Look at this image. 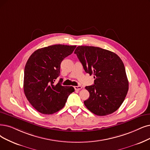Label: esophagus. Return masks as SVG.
Returning a JSON list of instances; mask_svg holds the SVG:
<instances>
[{"mask_svg":"<svg viewBox=\"0 0 150 150\" xmlns=\"http://www.w3.org/2000/svg\"><path fill=\"white\" fill-rule=\"evenodd\" d=\"M82 87L81 86H74V89L76 91H79Z\"/></svg>","mask_w":150,"mask_h":150,"instance_id":"1","label":"esophagus"}]
</instances>
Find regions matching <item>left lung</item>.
Listing matches in <instances>:
<instances>
[{"label":"left lung","mask_w":150,"mask_h":150,"mask_svg":"<svg viewBox=\"0 0 150 150\" xmlns=\"http://www.w3.org/2000/svg\"><path fill=\"white\" fill-rule=\"evenodd\" d=\"M74 53L86 73L94 76V84L86 87L90 93L89 98L84 101L87 108L98 116L116 111L129 89L121 59L114 52L92 46H78Z\"/></svg>","instance_id":"obj_1"}]
</instances>
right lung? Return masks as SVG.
I'll return each mask as SVG.
<instances>
[{
	"mask_svg": "<svg viewBox=\"0 0 150 150\" xmlns=\"http://www.w3.org/2000/svg\"><path fill=\"white\" fill-rule=\"evenodd\" d=\"M76 45H53L35 50L26 62L23 89L29 102L38 111L52 115L64 107L68 96L74 91L72 86H63L59 79L63 59L73 52Z\"/></svg>",
	"mask_w": 150,
	"mask_h": 150,
	"instance_id": "right-lung-1",
	"label": "right lung"
}]
</instances>
